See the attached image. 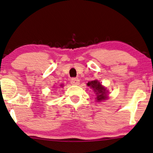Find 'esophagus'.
<instances>
[{
  "label": "esophagus",
  "instance_id": "esophagus-1",
  "mask_svg": "<svg viewBox=\"0 0 153 153\" xmlns=\"http://www.w3.org/2000/svg\"><path fill=\"white\" fill-rule=\"evenodd\" d=\"M71 83L73 85H78L80 83V80L78 78H73L71 80Z\"/></svg>",
  "mask_w": 153,
  "mask_h": 153
}]
</instances>
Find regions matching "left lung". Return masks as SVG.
<instances>
[{
  "label": "left lung",
  "instance_id": "8db88e82",
  "mask_svg": "<svg viewBox=\"0 0 153 153\" xmlns=\"http://www.w3.org/2000/svg\"><path fill=\"white\" fill-rule=\"evenodd\" d=\"M87 85L94 89L96 95H97V99L98 101L107 99V94L105 87H103L101 85V83L98 82L97 80H93L87 83Z\"/></svg>",
  "mask_w": 153,
  "mask_h": 153
}]
</instances>
